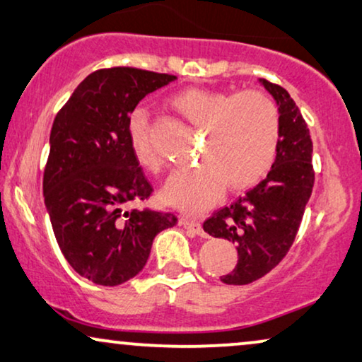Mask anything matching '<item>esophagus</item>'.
I'll use <instances>...</instances> for the list:
<instances>
[{
    "label": "esophagus",
    "instance_id": "1",
    "mask_svg": "<svg viewBox=\"0 0 362 362\" xmlns=\"http://www.w3.org/2000/svg\"><path fill=\"white\" fill-rule=\"evenodd\" d=\"M180 226L183 228V230H187L188 233L197 234V236H202V238L205 236V233H203L200 223L195 221V220H188V218H182Z\"/></svg>",
    "mask_w": 362,
    "mask_h": 362
}]
</instances>
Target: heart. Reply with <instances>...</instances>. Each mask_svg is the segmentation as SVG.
I'll list each match as a JSON object with an SVG mask.
<instances>
[{
    "instance_id": "1",
    "label": "heart",
    "mask_w": 362,
    "mask_h": 362,
    "mask_svg": "<svg viewBox=\"0 0 362 362\" xmlns=\"http://www.w3.org/2000/svg\"><path fill=\"white\" fill-rule=\"evenodd\" d=\"M183 118L203 129L200 164L179 170L164 188V198L187 213H198L221 197L225 185L244 190L261 182L276 160L281 119L277 106L259 91L239 95L187 88L172 98ZM149 121L136 110L128 123L132 154L146 169L159 172L160 157L149 142Z\"/></svg>"
}]
</instances>
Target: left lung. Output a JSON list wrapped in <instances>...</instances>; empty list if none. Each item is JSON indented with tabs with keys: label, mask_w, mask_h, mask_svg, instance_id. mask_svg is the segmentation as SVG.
<instances>
[{
	"label": "left lung",
	"mask_w": 362,
	"mask_h": 362,
	"mask_svg": "<svg viewBox=\"0 0 362 362\" xmlns=\"http://www.w3.org/2000/svg\"><path fill=\"white\" fill-rule=\"evenodd\" d=\"M277 105L281 136L266 179L230 206L213 213L203 230L236 244L238 264L221 276L228 285L251 284L282 261L298 231L313 188L312 137L288 91L259 78Z\"/></svg>",
	"instance_id": "8db88e82"
}]
</instances>
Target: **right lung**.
I'll return each instance as SVG.
<instances>
[{"label": "right lung", "mask_w": 362, "mask_h": 362, "mask_svg": "<svg viewBox=\"0 0 362 362\" xmlns=\"http://www.w3.org/2000/svg\"><path fill=\"white\" fill-rule=\"evenodd\" d=\"M177 77L116 67L90 74L55 116L44 202L59 247L81 277L115 287L144 269L172 213L124 210L152 185L132 154L128 123L137 103Z\"/></svg>", "instance_id": "add662e5"}]
</instances>
